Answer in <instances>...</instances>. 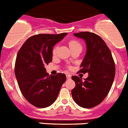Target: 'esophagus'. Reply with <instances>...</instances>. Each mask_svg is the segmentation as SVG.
I'll return each mask as SVG.
<instances>
[{
    "label": "esophagus",
    "instance_id": "34e87169",
    "mask_svg": "<svg viewBox=\"0 0 128 128\" xmlns=\"http://www.w3.org/2000/svg\"><path fill=\"white\" fill-rule=\"evenodd\" d=\"M66 79H67V80H70L71 79V76L66 75Z\"/></svg>",
    "mask_w": 128,
    "mask_h": 128
}]
</instances>
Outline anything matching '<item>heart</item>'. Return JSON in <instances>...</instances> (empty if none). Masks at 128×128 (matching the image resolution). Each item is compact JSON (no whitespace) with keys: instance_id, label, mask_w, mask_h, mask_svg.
<instances>
[{"instance_id":"b5f03b06","label":"heart","mask_w":128,"mask_h":128,"mask_svg":"<svg viewBox=\"0 0 128 128\" xmlns=\"http://www.w3.org/2000/svg\"><path fill=\"white\" fill-rule=\"evenodd\" d=\"M68 46H69L70 49H72V48H76V47H81V45L80 42L77 40H72L68 42ZM56 50H57V47H54L52 50V53L53 54H55L56 52Z\"/></svg>"}]
</instances>
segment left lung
<instances>
[{"mask_svg":"<svg viewBox=\"0 0 128 128\" xmlns=\"http://www.w3.org/2000/svg\"><path fill=\"white\" fill-rule=\"evenodd\" d=\"M86 42V52L79 72L88 73L82 78L73 76L76 86L72 96L76 103L84 108H91L102 102L109 93L115 75V65L112 52L99 36L90 32L74 33Z\"/></svg>","mask_w":128,"mask_h":128,"instance_id":"1","label":"left lung"}]
</instances>
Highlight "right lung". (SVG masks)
I'll use <instances>...</instances> for the list:
<instances>
[{"mask_svg": "<svg viewBox=\"0 0 128 128\" xmlns=\"http://www.w3.org/2000/svg\"><path fill=\"white\" fill-rule=\"evenodd\" d=\"M67 34H39L28 38L18 50L14 74L26 99L37 108L50 106L56 100L66 76H49L45 65L52 62V48Z\"/></svg>", "mask_w": 128, "mask_h": 128, "instance_id": "right-lung-1", "label": "right lung"}]
</instances>
